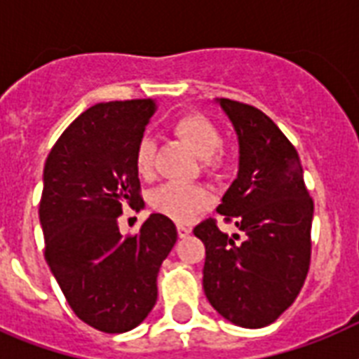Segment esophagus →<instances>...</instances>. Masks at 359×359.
Wrapping results in <instances>:
<instances>
[{"label":"esophagus","mask_w":359,"mask_h":359,"mask_svg":"<svg viewBox=\"0 0 359 359\" xmlns=\"http://www.w3.org/2000/svg\"><path fill=\"white\" fill-rule=\"evenodd\" d=\"M177 231H179L180 238H186V236H188L191 233V227H190V225L179 224V225H177Z\"/></svg>","instance_id":"34e87169"}]
</instances>
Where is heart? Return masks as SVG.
I'll list each match as a JSON object with an SVG mask.
<instances>
[{"label":"heart","mask_w":359,"mask_h":359,"mask_svg":"<svg viewBox=\"0 0 359 359\" xmlns=\"http://www.w3.org/2000/svg\"><path fill=\"white\" fill-rule=\"evenodd\" d=\"M173 132L190 147L191 151L201 158H210L219 151L222 147V134L218 126L212 121L201 114H184L177 117L173 123ZM134 163L137 173L149 177L154 169V141L151 137H141L135 145ZM210 165H219L218 158L210 160ZM210 196L201 186L190 184V182H165L158 186L151 194V205L163 216L175 219V222H188L196 216L199 210L208 207Z\"/></svg>","instance_id":"b5f03b06"}]
</instances>
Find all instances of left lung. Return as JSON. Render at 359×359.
<instances>
[{"label":"left lung","mask_w":359,"mask_h":359,"mask_svg":"<svg viewBox=\"0 0 359 359\" xmlns=\"http://www.w3.org/2000/svg\"><path fill=\"white\" fill-rule=\"evenodd\" d=\"M238 135V177L218 212L240 235H225L216 219L194 235L207 250L203 289L210 306L242 328L272 324L292 306L311 261L313 199L294 145L278 124L250 104L219 98Z\"/></svg>","instance_id":"8db88e82"}]
</instances>
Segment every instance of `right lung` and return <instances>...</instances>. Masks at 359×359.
<instances>
[{
  "mask_svg": "<svg viewBox=\"0 0 359 359\" xmlns=\"http://www.w3.org/2000/svg\"><path fill=\"white\" fill-rule=\"evenodd\" d=\"M156 108L152 98L95 104L70 123L44 163V259L76 317L104 334L145 320L177 242L163 214H151L135 235L123 236L117 224L124 205L143 201L134 152Z\"/></svg>",
  "mask_w": 359,
  "mask_h": 359,
  "instance_id": "1",
  "label": "right lung"
}]
</instances>
